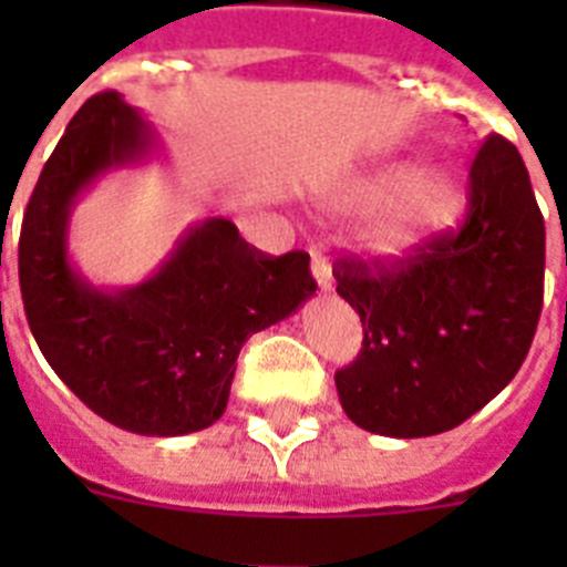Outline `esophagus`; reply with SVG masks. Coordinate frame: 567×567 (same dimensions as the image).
Segmentation results:
<instances>
[{
  "label": "esophagus",
  "mask_w": 567,
  "mask_h": 567,
  "mask_svg": "<svg viewBox=\"0 0 567 567\" xmlns=\"http://www.w3.org/2000/svg\"><path fill=\"white\" fill-rule=\"evenodd\" d=\"M312 252V275H315V284H318L320 292H327V289H332V267H329L327 255L320 252L318 247L309 249Z\"/></svg>",
  "instance_id": "1"
}]
</instances>
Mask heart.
I'll return each mask as SVG.
<instances>
[{
	"label": "heart",
	"mask_w": 567,
	"mask_h": 567,
	"mask_svg": "<svg viewBox=\"0 0 567 567\" xmlns=\"http://www.w3.org/2000/svg\"><path fill=\"white\" fill-rule=\"evenodd\" d=\"M358 207H378L363 244L385 264H405L432 247L465 213V189L445 167L383 164L354 184Z\"/></svg>",
	"instance_id": "heart-1"
}]
</instances>
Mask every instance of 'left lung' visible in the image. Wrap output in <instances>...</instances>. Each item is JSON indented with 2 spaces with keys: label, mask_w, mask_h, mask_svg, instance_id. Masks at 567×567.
I'll return each instance as SVG.
<instances>
[{
  "label": "left lung",
  "mask_w": 567,
  "mask_h": 567,
  "mask_svg": "<svg viewBox=\"0 0 567 567\" xmlns=\"http://www.w3.org/2000/svg\"><path fill=\"white\" fill-rule=\"evenodd\" d=\"M332 272L363 323L358 360L334 372L349 420L403 440L457 429L514 380L543 312L545 221L517 147L485 138L463 227L417 258Z\"/></svg>",
  "instance_id": "left-lung-1"
}]
</instances>
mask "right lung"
Wrapping results in <instances>:
<instances>
[{"instance_id": "right-lung-1", "label": "right lung", "mask_w": 567, "mask_h": 567, "mask_svg": "<svg viewBox=\"0 0 567 567\" xmlns=\"http://www.w3.org/2000/svg\"><path fill=\"white\" fill-rule=\"evenodd\" d=\"M153 147L150 124L115 90L82 104L24 209L19 287L44 360L90 412L124 432L178 437L221 417L240 346L318 284L307 252H260L233 221L207 218L138 287H90L68 260L70 209L99 175Z\"/></svg>"}]
</instances>
